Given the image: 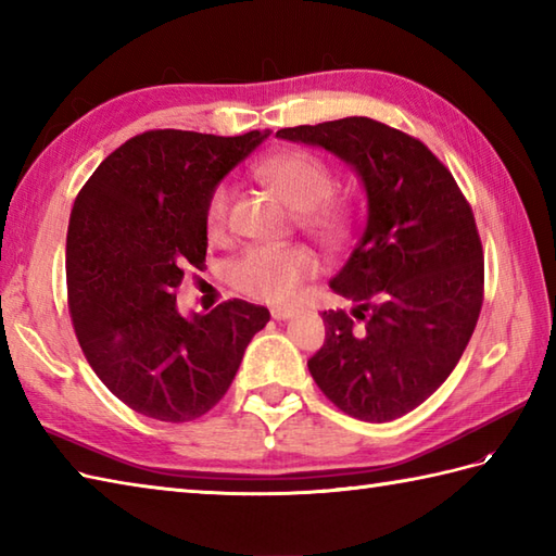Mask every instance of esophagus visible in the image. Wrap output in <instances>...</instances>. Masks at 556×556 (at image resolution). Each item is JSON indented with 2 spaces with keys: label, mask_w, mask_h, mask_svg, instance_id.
Here are the masks:
<instances>
[{
  "label": "esophagus",
  "mask_w": 556,
  "mask_h": 556,
  "mask_svg": "<svg viewBox=\"0 0 556 556\" xmlns=\"http://www.w3.org/2000/svg\"><path fill=\"white\" fill-rule=\"evenodd\" d=\"M296 313H299L296 305H275V308H271V317H275V320H289V317H293Z\"/></svg>",
  "instance_id": "34e87169"
}]
</instances>
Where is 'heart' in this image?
Masks as SVG:
<instances>
[{
	"mask_svg": "<svg viewBox=\"0 0 556 556\" xmlns=\"http://www.w3.org/2000/svg\"><path fill=\"white\" fill-rule=\"evenodd\" d=\"M255 179L296 210L299 227L327 248L351 241L358 224V200L334 191L332 164L305 148H281L255 164ZM231 195L219 184L205 200V229L210 239H224L229 227ZM315 253L308 245L251 248L231 267V281L241 293L257 301H287L305 279L317 275Z\"/></svg>",
	"mask_w": 556,
	"mask_h": 556,
	"instance_id": "heart-1",
	"label": "heart"
}]
</instances>
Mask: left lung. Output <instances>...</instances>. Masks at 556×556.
Listing matches in <instances>:
<instances>
[{"label":"left lung","instance_id":"left-lung-1","mask_svg":"<svg viewBox=\"0 0 556 556\" xmlns=\"http://www.w3.org/2000/svg\"><path fill=\"white\" fill-rule=\"evenodd\" d=\"M277 136L334 152L368 191V224L329 285L353 311L323 313L308 370L346 416L396 420L440 389L478 325L485 257L473 210L422 140L368 116Z\"/></svg>","mask_w":556,"mask_h":556}]
</instances>
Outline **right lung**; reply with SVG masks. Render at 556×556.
<instances>
[{
	"label": "right lung",
	"instance_id": "right-lung-1",
	"mask_svg": "<svg viewBox=\"0 0 556 556\" xmlns=\"http://www.w3.org/2000/svg\"><path fill=\"white\" fill-rule=\"evenodd\" d=\"M265 136L138 134L76 195L66 233L71 325L102 384L140 416H205L269 320L265 305L241 299L191 320L176 311L186 267L205 265L210 191Z\"/></svg>",
	"mask_w": 556,
	"mask_h": 556
}]
</instances>
